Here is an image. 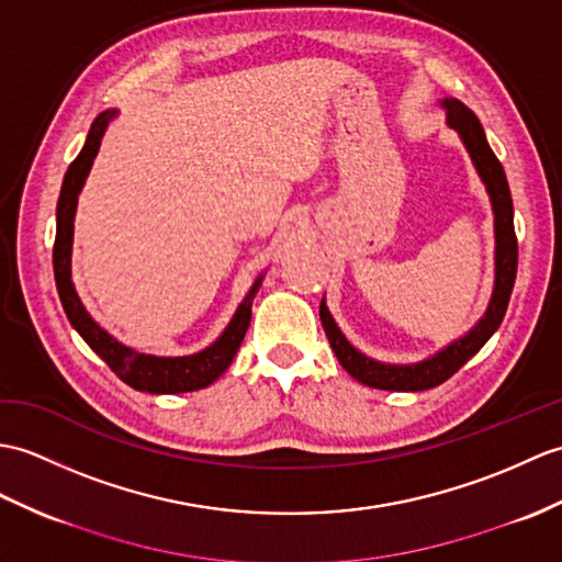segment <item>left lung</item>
<instances>
[{
  "label": "left lung",
  "mask_w": 562,
  "mask_h": 562,
  "mask_svg": "<svg viewBox=\"0 0 562 562\" xmlns=\"http://www.w3.org/2000/svg\"><path fill=\"white\" fill-rule=\"evenodd\" d=\"M442 104H446L448 110V124L462 136L464 146L469 155H472L479 175L484 179V184L491 193L495 213V290L486 316L479 321L472 333L464 335L462 340L450 345L448 349H442L434 359L412 363V367H390V363L363 357L361 351H357L345 340V335L335 325L328 306L321 302V323L325 335H328L337 361H340L342 369L351 378H357L359 383L378 390H412V393H416V390H428L446 383L448 378L452 373H458L464 363L488 342V337L498 330L517 278V234L513 222V199L503 165L491 150L476 114L458 100H446Z\"/></svg>",
  "instance_id": "obj_1"
}]
</instances>
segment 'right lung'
I'll use <instances>...</instances> for the list:
<instances>
[{"mask_svg":"<svg viewBox=\"0 0 562 562\" xmlns=\"http://www.w3.org/2000/svg\"><path fill=\"white\" fill-rule=\"evenodd\" d=\"M114 112H102L95 116L93 126H90L86 146L76 155V160L69 165L67 175H64V184L57 201V237L55 249H52V266H55V282L61 299V306L67 311V318L83 337L88 347L108 363V367L122 378L126 385H132L140 393L153 395H172V393H191V390H201L211 385L213 381L227 371L241 340L251 323V304L260 286V280L251 286L249 296L239 304L234 313L227 330L220 335V340L207 349L199 351L191 357H150L140 355L116 342L112 335L104 333L100 325L88 316L81 299H78L74 284H71V239H74V213L76 201L81 193L83 181L93 165L104 128H108Z\"/></svg>","mask_w":562,"mask_h":562,"instance_id":"add662e5","label":"right lung"}]
</instances>
